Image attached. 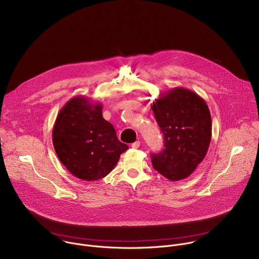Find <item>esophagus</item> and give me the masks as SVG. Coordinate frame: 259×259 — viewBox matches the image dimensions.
Instances as JSON below:
<instances>
[{
    "mask_svg": "<svg viewBox=\"0 0 259 259\" xmlns=\"http://www.w3.org/2000/svg\"><path fill=\"white\" fill-rule=\"evenodd\" d=\"M131 146H132V149H138V147L140 146V141H135V142H133V143L131 144Z\"/></svg>",
    "mask_w": 259,
    "mask_h": 259,
    "instance_id": "1",
    "label": "esophagus"
}]
</instances>
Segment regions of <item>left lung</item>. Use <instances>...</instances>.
<instances>
[{
  "mask_svg": "<svg viewBox=\"0 0 259 259\" xmlns=\"http://www.w3.org/2000/svg\"><path fill=\"white\" fill-rule=\"evenodd\" d=\"M152 109L164 134V150L152 154L153 167L171 181L189 177L204 160L212 136L206 101L177 87L160 94Z\"/></svg>",
  "mask_w": 259,
  "mask_h": 259,
  "instance_id": "obj_1",
  "label": "left lung"
}]
</instances>
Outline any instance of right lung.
Wrapping results in <instances>:
<instances>
[{"label": "right lung", "instance_id": "obj_1", "mask_svg": "<svg viewBox=\"0 0 259 259\" xmlns=\"http://www.w3.org/2000/svg\"><path fill=\"white\" fill-rule=\"evenodd\" d=\"M52 140L64 167L80 179L105 177L128 150L114 126L102 117V104L84 96L68 100L57 115Z\"/></svg>", "mask_w": 259, "mask_h": 259}]
</instances>
